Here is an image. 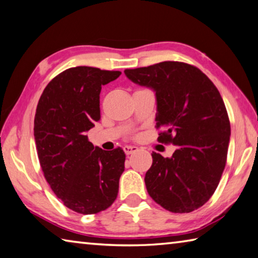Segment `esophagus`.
<instances>
[{"label":"esophagus","mask_w":258,"mask_h":258,"mask_svg":"<svg viewBox=\"0 0 258 258\" xmlns=\"http://www.w3.org/2000/svg\"><path fill=\"white\" fill-rule=\"evenodd\" d=\"M124 152L127 154V156H130V154H132L134 152H137L139 148L138 147H134V145H125V147L123 148Z\"/></svg>","instance_id":"esophagus-1"}]
</instances>
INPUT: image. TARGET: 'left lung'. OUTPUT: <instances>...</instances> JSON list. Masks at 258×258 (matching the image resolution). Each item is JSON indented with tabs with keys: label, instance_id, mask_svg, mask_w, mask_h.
Instances as JSON below:
<instances>
[{
	"label": "left lung",
	"instance_id": "8db88e82",
	"mask_svg": "<svg viewBox=\"0 0 258 258\" xmlns=\"http://www.w3.org/2000/svg\"><path fill=\"white\" fill-rule=\"evenodd\" d=\"M131 81L153 89L159 142L177 147L171 158L152 153L145 186L154 202L189 213L210 200L227 162L230 121L217 87L193 65L161 62L125 70Z\"/></svg>",
	"mask_w": 258,
	"mask_h": 258
}]
</instances>
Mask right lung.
<instances>
[{"label": "right lung", "instance_id": "obj_1", "mask_svg": "<svg viewBox=\"0 0 258 258\" xmlns=\"http://www.w3.org/2000/svg\"><path fill=\"white\" fill-rule=\"evenodd\" d=\"M120 74L91 67L68 69L47 84L37 105L34 137L40 167L51 190L74 212H101L118 194L124 151L93 147L87 132L100 119L101 86Z\"/></svg>", "mask_w": 258, "mask_h": 258}]
</instances>
